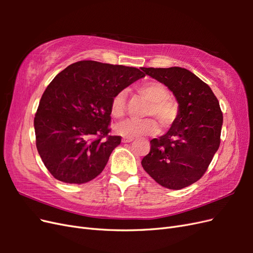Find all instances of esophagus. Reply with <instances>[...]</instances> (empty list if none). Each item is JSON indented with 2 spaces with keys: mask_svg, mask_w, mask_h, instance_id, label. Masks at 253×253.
<instances>
[{
  "mask_svg": "<svg viewBox=\"0 0 253 253\" xmlns=\"http://www.w3.org/2000/svg\"><path fill=\"white\" fill-rule=\"evenodd\" d=\"M132 141H133L132 138H124V139H122V142H124V143H128V142H132Z\"/></svg>",
  "mask_w": 253,
  "mask_h": 253,
  "instance_id": "obj_1",
  "label": "esophagus"
}]
</instances>
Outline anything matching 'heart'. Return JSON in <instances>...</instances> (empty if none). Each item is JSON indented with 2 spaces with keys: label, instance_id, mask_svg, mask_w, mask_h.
Here are the masks:
<instances>
[{
  "label": "heart",
  "instance_id": "b5f03b06",
  "mask_svg": "<svg viewBox=\"0 0 253 253\" xmlns=\"http://www.w3.org/2000/svg\"><path fill=\"white\" fill-rule=\"evenodd\" d=\"M139 94L150 101L145 116H152L158 120L162 127L170 126L178 115V104L169 97V90L163 83L152 80L143 83L138 88ZM126 94L121 90L115 95L111 102V114L115 118H120L125 114ZM157 124L153 119L126 120L115 126L116 134L125 138H138L145 135L157 133Z\"/></svg>",
  "mask_w": 253,
  "mask_h": 253
}]
</instances>
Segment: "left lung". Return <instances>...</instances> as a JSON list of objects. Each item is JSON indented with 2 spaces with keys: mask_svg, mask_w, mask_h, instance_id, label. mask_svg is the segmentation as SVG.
<instances>
[{
  "mask_svg": "<svg viewBox=\"0 0 253 253\" xmlns=\"http://www.w3.org/2000/svg\"><path fill=\"white\" fill-rule=\"evenodd\" d=\"M141 70L168 86L178 102L177 118L165 135L150 141L141 165L160 186L180 190L208 169L220 143L223 113L208 84L186 68Z\"/></svg>",
  "mask_w": 253,
  "mask_h": 253,
  "instance_id": "1",
  "label": "left lung"
}]
</instances>
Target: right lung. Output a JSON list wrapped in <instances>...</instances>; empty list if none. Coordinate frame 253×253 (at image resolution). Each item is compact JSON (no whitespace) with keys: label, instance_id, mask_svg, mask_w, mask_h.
<instances>
[{"label":"right lung","instance_id":"1","mask_svg":"<svg viewBox=\"0 0 253 253\" xmlns=\"http://www.w3.org/2000/svg\"><path fill=\"white\" fill-rule=\"evenodd\" d=\"M136 67L84 60L59 73L34 121L36 145L56 179L85 183L100 174L120 136H110L113 97L144 77Z\"/></svg>","mask_w":253,"mask_h":253}]
</instances>
